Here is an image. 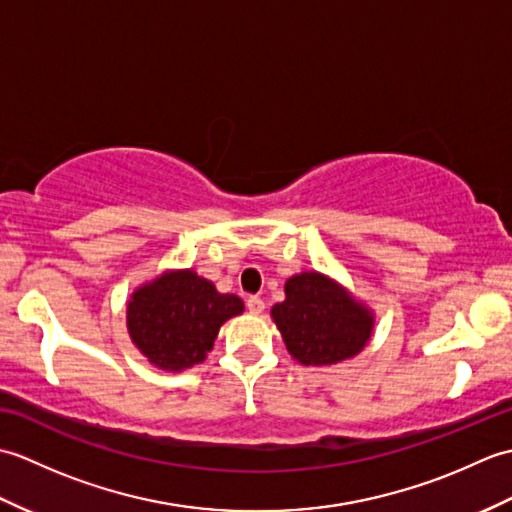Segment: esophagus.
<instances>
[{"instance_id": "esophagus-1", "label": "esophagus", "mask_w": 512, "mask_h": 512, "mask_svg": "<svg viewBox=\"0 0 512 512\" xmlns=\"http://www.w3.org/2000/svg\"><path fill=\"white\" fill-rule=\"evenodd\" d=\"M246 308H248L250 314H262L266 306H264V301L259 299V297H248L246 299Z\"/></svg>"}]
</instances>
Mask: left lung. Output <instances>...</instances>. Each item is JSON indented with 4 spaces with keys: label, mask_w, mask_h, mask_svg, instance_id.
<instances>
[{
    "label": "left lung",
    "mask_w": 512,
    "mask_h": 512,
    "mask_svg": "<svg viewBox=\"0 0 512 512\" xmlns=\"http://www.w3.org/2000/svg\"><path fill=\"white\" fill-rule=\"evenodd\" d=\"M270 314L292 358L312 367L356 356L374 330V312L317 270L290 277Z\"/></svg>",
    "instance_id": "1"
}]
</instances>
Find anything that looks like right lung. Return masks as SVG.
<instances>
[{
    "label": "right lung",
    "mask_w": 512,
    "mask_h": 512,
    "mask_svg": "<svg viewBox=\"0 0 512 512\" xmlns=\"http://www.w3.org/2000/svg\"><path fill=\"white\" fill-rule=\"evenodd\" d=\"M244 312V301L217 292L193 270H171L134 290L127 332L151 365L182 372L213 350L222 323Z\"/></svg>",
    "instance_id": "obj_1"
}]
</instances>
